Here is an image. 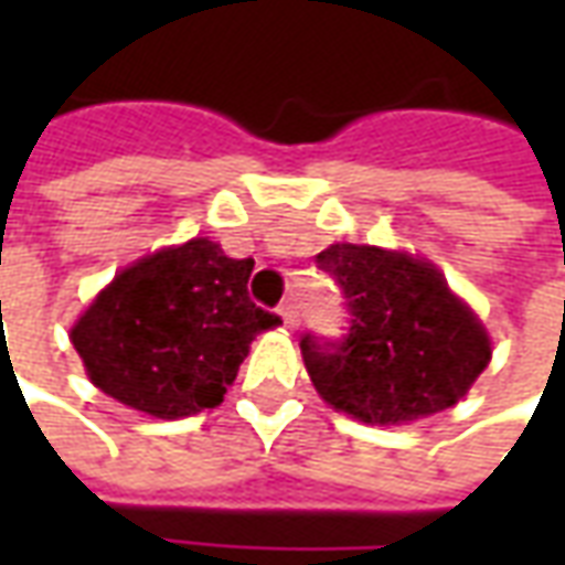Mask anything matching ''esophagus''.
<instances>
[{
    "label": "esophagus",
    "instance_id": "obj_1",
    "mask_svg": "<svg viewBox=\"0 0 565 565\" xmlns=\"http://www.w3.org/2000/svg\"><path fill=\"white\" fill-rule=\"evenodd\" d=\"M281 318H284V327H290V330L299 327V308H296L294 299H287V302L281 306Z\"/></svg>",
    "mask_w": 565,
    "mask_h": 565
}]
</instances>
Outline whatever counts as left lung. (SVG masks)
Listing matches in <instances>:
<instances>
[{
	"instance_id": "obj_1",
	"label": "left lung",
	"mask_w": 565,
	"mask_h": 565,
	"mask_svg": "<svg viewBox=\"0 0 565 565\" xmlns=\"http://www.w3.org/2000/svg\"><path fill=\"white\" fill-rule=\"evenodd\" d=\"M318 266L348 306L342 339L302 335L315 391L363 424H405L457 405L490 363L481 320L424 259L375 245H330Z\"/></svg>"
}]
</instances>
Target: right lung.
<instances>
[{
  "label": "right lung",
  "mask_w": 565,
  "mask_h": 565,
  "mask_svg": "<svg viewBox=\"0 0 565 565\" xmlns=\"http://www.w3.org/2000/svg\"><path fill=\"white\" fill-rule=\"evenodd\" d=\"M250 271L254 259L190 238L115 275L72 327L93 384L162 420L221 405L250 342L281 323L250 302Z\"/></svg>",
  "instance_id": "right-lung-1"
}]
</instances>
